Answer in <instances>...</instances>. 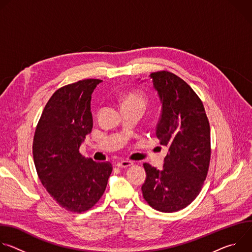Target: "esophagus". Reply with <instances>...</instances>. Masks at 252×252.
I'll list each match as a JSON object with an SVG mask.
<instances>
[{
  "instance_id": "1",
  "label": "esophagus",
  "mask_w": 252,
  "mask_h": 252,
  "mask_svg": "<svg viewBox=\"0 0 252 252\" xmlns=\"http://www.w3.org/2000/svg\"><path fill=\"white\" fill-rule=\"evenodd\" d=\"M133 164L132 161H129V160H121V161H118L117 162V166L118 167H123V168H126V167H129Z\"/></svg>"
}]
</instances>
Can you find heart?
<instances>
[{"label": "heart", "instance_id": "b5f03b06", "mask_svg": "<svg viewBox=\"0 0 252 252\" xmlns=\"http://www.w3.org/2000/svg\"><path fill=\"white\" fill-rule=\"evenodd\" d=\"M126 102H134V103H139L141 105L145 104V100H143V98L140 95H137V94H130L129 96H127L124 103H126Z\"/></svg>", "mask_w": 252, "mask_h": 252}]
</instances>
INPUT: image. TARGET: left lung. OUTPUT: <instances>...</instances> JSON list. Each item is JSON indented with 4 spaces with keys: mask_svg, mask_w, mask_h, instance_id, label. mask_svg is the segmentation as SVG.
Segmentation results:
<instances>
[{
    "mask_svg": "<svg viewBox=\"0 0 252 252\" xmlns=\"http://www.w3.org/2000/svg\"><path fill=\"white\" fill-rule=\"evenodd\" d=\"M161 103L157 137L168 148L161 170L143 163V198L155 209L174 212L198 195L210 160V128L203 104L181 78L166 70L151 74Z\"/></svg>",
    "mask_w": 252,
    "mask_h": 252,
    "instance_id": "8db88e82",
    "label": "left lung"
}]
</instances>
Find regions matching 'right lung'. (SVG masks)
Masks as SVG:
<instances>
[{
  "mask_svg": "<svg viewBox=\"0 0 252 252\" xmlns=\"http://www.w3.org/2000/svg\"><path fill=\"white\" fill-rule=\"evenodd\" d=\"M100 80L88 79L59 89L47 102L35 128L32 156L39 178L64 209L83 212L103 194L113 166L80 154L93 128L92 94Z\"/></svg>",
  "mask_w": 252,
  "mask_h": 252,
  "instance_id": "add662e5",
  "label": "right lung"
}]
</instances>
